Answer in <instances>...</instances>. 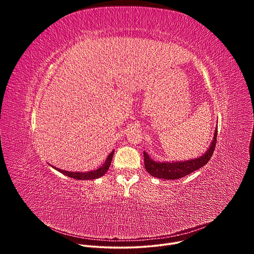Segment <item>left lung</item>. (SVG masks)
Here are the masks:
<instances>
[{
    "mask_svg": "<svg viewBox=\"0 0 254 254\" xmlns=\"http://www.w3.org/2000/svg\"><path fill=\"white\" fill-rule=\"evenodd\" d=\"M214 139L211 142V146L208 151L200 158L184 161V162H173V163H160L153 161L149 155L143 152L144 168L153 177L165 180H178L183 178L196 170L205 166L211 159L217 142V128L214 132Z\"/></svg>",
    "mask_w": 254,
    "mask_h": 254,
    "instance_id": "1",
    "label": "left lung"
}]
</instances>
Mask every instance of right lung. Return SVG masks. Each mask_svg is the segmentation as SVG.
<instances>
[{"mask_svg": "<svg viewBox=\"0 0 254 254\" xmlns=\"http://www.w3.org/2000/svg\"><path fill=\"white\" fill-rule=\"evenodd\" d=\"M114 152L113 151L110 155H108L107 159L105 160L104 164L97 170L95 171H90V172H84V173H79V172H68V171H63V170H60V169H57L55 168L57 171L61 172L62 174H64L65 176H68L70 178H73V179H76V180H93V179H96V178H99L101 176H103L107 170L110 169L111 167V164H112V160H113V157H114Z\"/></svg>", "mask_w": 254, "mask_h": 254, "instance_id": "1", "label": "right lung"}]
</instances>
